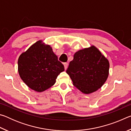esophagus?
Here are the masks:
<instances>
[{
    "instance_id": "34e87169",
    "label": "esophagus",
    "mask_w": 131,
    "mask_h": 131,
    "mask_svg": "<svg viewBox=\"0 0 131 131\" xmlns=\"http://www.w3.org/2000/svg\"><path fill=\"white\" fill-rule=\"evenodd\" d=\"M63 65H64V68H65V69L66 70V69L68 68V63H67V62H65V63H63Z\"/></svg>"
}]
</instances>
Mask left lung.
<instances>
[{
  "mask_svg": "<svg viewBox=\"0 0 131 131\" xmlns=\"http://www.w3.org/2000/svg\"><path fill=\"white\" fill-rule=\"evenodd\" d=\"M109 62L94 46L79 50L66 70L73 84L84 94L100 88L107 80Z\"/></svg>",
  "mask_w": 131,
  "mask_h": 131,
  "instance_id": "left-lung-1",
  "label": "left lung"
}]
</instances>
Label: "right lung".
<instances>
[{"instance_id": "right-lung-1", "label": "right lung", "mask_w": 131, "mask_h": 131, "mask_svg": "<svg viewBox=\"0 0 131 131\" xmlns=\"http://www.w3.org/2000/svg\"><path fill=\"white\" fill-rule=\"evenodd\" d=\"M18 68L24 83L37 92H43L52 87L57 76L65 70L52 48L40 40L19 56Z\"/></svg>"}]
</instances>
